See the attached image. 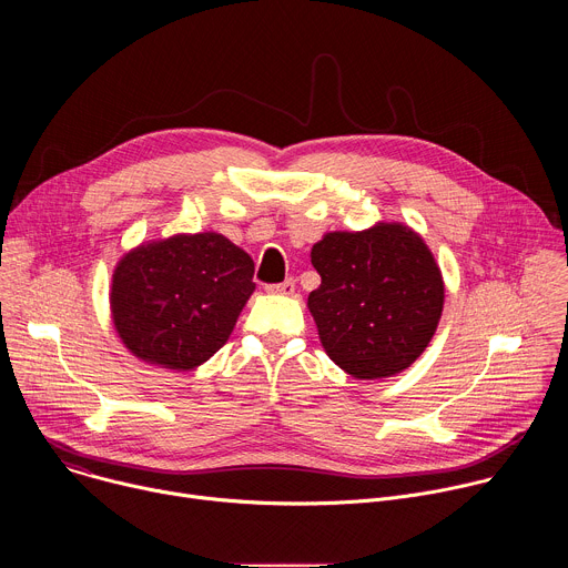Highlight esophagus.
<instances>
[{
    "label": "esophagus",
    "mask_w": 568,
    "mask_h": 568,
    "mask_svg": "<svg viewBox=\"0 0 568 568\" xmlns=\"http://www.w3.org/2000/svg\"><path fill=\"white\" fill-rule=\"evenodd\" d=\"M294 287H296L294 278H287V281H283V283H274V285H267L265 290H267L270 294H292V292H294Z\"/></svg>",
    "instance_id": "esophagus-1"
}]
</instances>
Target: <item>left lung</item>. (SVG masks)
Instances as JSON below:
<instances>
[{
	"instance_id": "8db88e82",
	"label": "left lung",
	"mask_w": 568,
	"mask_h": 568,
	"mask_svg": "<svg viewBox=\"0 0 568 568\" xmlns=\"http://www.w3.org/2000/svg\"><path fill=\"white\" fill-rule=\"evenodd\" d=\"M321 285L310 292L321 346L357 379L409 368L432 342L445 301L434 254L409 226L333 231L312 247Z\"/></svg>"
}]
</instances>
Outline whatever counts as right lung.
Segmentation results:
<instances>
[{
	"label": "right lung",
	"mask_w": 568,
	"mask_h": 568,
	"mask_svg": "<svg viewBox=\"0 0 568 568\" xmlns=\"http://www.w3.org/2000/svg\"><path fill=\"white\" fill-rule=\"evenodd\" d=\"M254 290V261L220 233L145 242L114 270V328L139 359L191 371L226 344Z\"/></svg>",
	"instance_id": "1"
}]
</instances>
